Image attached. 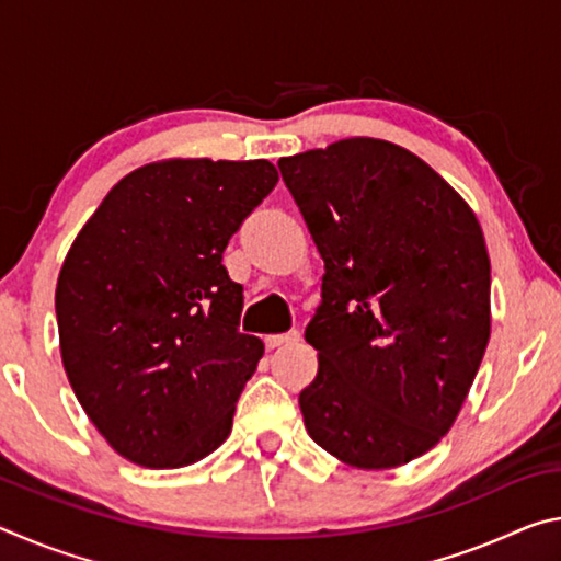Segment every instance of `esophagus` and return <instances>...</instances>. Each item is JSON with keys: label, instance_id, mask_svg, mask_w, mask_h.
Returning a JSON list of instances; mask_svg holds the SVG:
<instances>
[{"label": "esophagus", "instance_id": "34e87169", "mask_svg": "<svg viewBox=\"0 0 561 561\" xmlns=\"http://www.w3.org/2000/svg\"><path fill=\"white\" fill-rule=\"evenodd\" d=\"M299 341V331H287V334H272L264 339V344L267 348H279V346H289V344H297Z\"/></svg>", "mask_w": 561, "mask_h": 561}]
</instances>
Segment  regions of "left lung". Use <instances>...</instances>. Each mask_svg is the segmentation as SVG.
I'll list each match as a JSON object with an SVG mask.
<instances>
[{
    "label": "left lung",
    "mask_w": 561,
    "mask_h": 561,
    "mask_svg": "<svg viewBox=\"0 0 561 561\" xmlns=\"http://www.w3.org/2000/svg\"><path fill=\"white\" fill-rule=\"evenodd\" d=\"M324 260L299 393L311 440L358 470L438 445L490 341V257L470 205L396 144L344 138L279 160Z\"/></svg>",
    "instance_id": "1"
}]
</instances>
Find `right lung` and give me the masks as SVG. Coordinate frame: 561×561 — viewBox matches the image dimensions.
<instances>
[{"label": "right lung", "instance_id": "right-lung-1", "mask_svg": "<svg viewBox=\"0 0 561 561\" xmlns=\"http://www.w3.org/2000/svg\"><path fill=\"white\" fill-rule=\"evenodd\" d=\"M270 160L170 158L121 178L56 282L64 371L123 458L185 468L220 448L264 354L240 334L230 237L277 185Z\"/></svg>", "mask_w": 561, "mask_h": 561}]
</instances>
